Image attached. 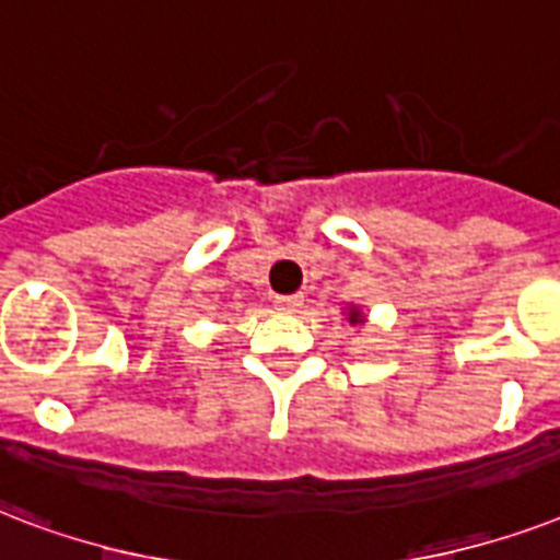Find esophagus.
<instances>
[{
  "mask_svg": "<svg viewBox=\"0 0 560 560\" xmlns=\"http://www.w3.org/2000/svg\"><path fill=\"white\" fill-rule=\"evenodd\" d=\"M277 306L283 312H298L303 306V294H283V298H277Z\"/></svg>",
  "mask_w": 560,
  "mask_h": 560,
  "instance_id": "esophagus-1",
  "label": "esophagus"
}]
</instances>
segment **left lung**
I'll return each instance as SVG.
<instances>
[{
	"mask_svg": "<svg viewBox=\"0 0 560 560\" xmlns=\"http://www.w3.org/2000/svg\"><path fill=\"white\" fill-rule=\"evenodd\" d=\"M345 315H348V324L350 327H362L368 320V315L362 310H359L357 303H350V306H345Z\"/></svg>",
	"mask_w": 560,
	"mask_h": 560,
	"instance_id": "1",
	"label": "left lung"
}]
</instances>
